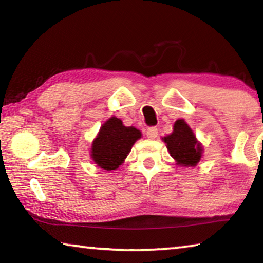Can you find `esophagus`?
I'll return each mask as SVG.
<instances>
[{"label":"esophagus","instance_id":"34e87169","mask_svg":"<svg viewBox=\"0 0 263 263\" xmlns=\"http://www.w3.org/2000/svg\"><path fill=\"white\" fill-rule=\"evenodd\" d=\"M146 136H147L148 139H155L158 137V127L155 126H151L147 128L146 131Z\"/></svg>","mask_w":263,"mask_h":263}]
</instances>
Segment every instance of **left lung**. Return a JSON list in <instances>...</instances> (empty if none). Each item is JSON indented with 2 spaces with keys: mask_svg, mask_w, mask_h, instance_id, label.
Wrapping results in <instances>:
<instances>
[{
  "mask_svg": "<svg viewBox=\"0 0 263 263\" xmlns=\"http://www.w3.org/2000/svg\"><path fill=\"white\" fill-rule=\"evenodd\" d=\"M162 140L166 142L169 153L180 166L195 167L202 158V145L183 119H177L172 135L162 138Z\"/></svg>",
  "mask_w": 263,
  "mask_h": 263,
  "instance_id": "left-lung-1",
  "label": "left lung"
}]
</instances>
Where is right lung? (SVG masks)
I'll return each mask as SVG.
<instances>
[{
	"label": "right lung",
	"mask_w": 263,
	"mask_h": 263,
	"mask_svg": "<svg viewBox=\"0 0 263 263\" xmlns=\"http://www.w3.org/2000/svg\"><path fill=\"white\" fill-rule=\"evenodd\" d=\"M140 137L141 132L136 127L124 126L121 119L111 117L101 126L92 141L91 159L105 171L117 169Z\"/></svg>",
	"instance_id": "1"
}]
</instances>
